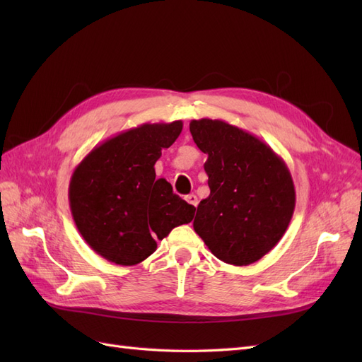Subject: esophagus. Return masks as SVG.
<instances>
[{"mask_svg":"<svg viewBox=\"0 0 362 362\" xmlns=\"http://www.w3.org/2000/svg\"><path fill=\"white\" fill-rule=\"evenodd\" d=\"M185 201H187L190 205H193V206H196V205H198V198H196V194H187V196H185Z\"/></svg>","mask_w":362,"mask_h":362,"instance_id":"1","label":"esophagus"}]
</instances>
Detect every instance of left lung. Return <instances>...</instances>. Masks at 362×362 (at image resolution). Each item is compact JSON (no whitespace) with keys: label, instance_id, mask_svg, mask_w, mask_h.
<instances>
[{"label":"left lung","instance_id":"1","mask_svg":"<svg viewBox=\"0 0 362 362\" xmlns=\"http://www.w3.org/2000/svg\"><path fill=\"white\" fill-rule=\"evenodd\" d=\"M210 196L193 228L213 255L228 264L261 259L286 234L296 205L291 173L275 151L247 131L218 119L190 122Z\"/></svg>","mask_w":362,"mask_h":362}]
</instances>
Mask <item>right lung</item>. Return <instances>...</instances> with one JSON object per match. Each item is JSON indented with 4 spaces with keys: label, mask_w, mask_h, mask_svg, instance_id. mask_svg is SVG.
Returning <instances> with one entry per match:
<instances>
[{
    "label": "right lung",
    "mask_w": 362,
    "mask_h": 362,
    "mask_svg": "<svg viewBox=\"0 0 362 362\" xmlns=\"http://www.w3.org/2000/svg\"><path fill=\"white\" fill-rule=\"evenodd\" d=\"M182 129L181 120L144 124L95 146L75 168L69 205L81 237L98 255L134 266L157 249V238L192 222L196 208L156 180L154 164Z\"/></svg>",
    "instance_id": "add662e5"
}]
</instances>
